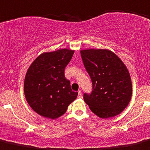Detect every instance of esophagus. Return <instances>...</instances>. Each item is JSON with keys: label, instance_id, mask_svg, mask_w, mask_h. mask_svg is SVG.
<instances>
[{"label": "esophagus", "instance_id": "obj_1", "mask_svg": "<svg viewBox=\"0 0 150 150\" xmlns=\"http://www.w3.org/2000/svg\"><path fill=\"white\" fill-rule=\"evenodd\" d=\"M78 98H83V94H82L81 91H78Z\"/></svg>", "mask_w": 150, "mask_h": 150}]
</instances>
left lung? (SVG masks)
I'll return each instance as SVG.
<instances>
[{"instance_id":"left-lung-1","label":"left lung","mask_w":150,"mask_h":150,"mask_svg":"<svg viewBox=\"0 0 150 150\" xmlns=\"http://www.w3.org/2000/svg\"><path fill=\"white\" fill-rule=\"evenodd\" d=\"M80 54L93 83L91 95L83 96L85 102L101 119L119 115L129 105L132 95L127 66L107 49H86L80 50Z\"/></svg>"}]
</instances>
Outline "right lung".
<instances>
[{"label":"right lung","mask_w":150,"mask_h":150,"mask_svg":"<svg viewBox=\"0 0 150 150\" xmlns=\"http://www.w3.org/2000/svg\"><path fill=\"white\" fill-rule=\"evenodd\" d=\"M75 50L60 49L46 52L31 64L24 80V95L31 108L40 116L55 119L67 111L78 96L72 91L64 68Z\"/></svg>","instance_id":"right-lung-1"}]
</instances>
